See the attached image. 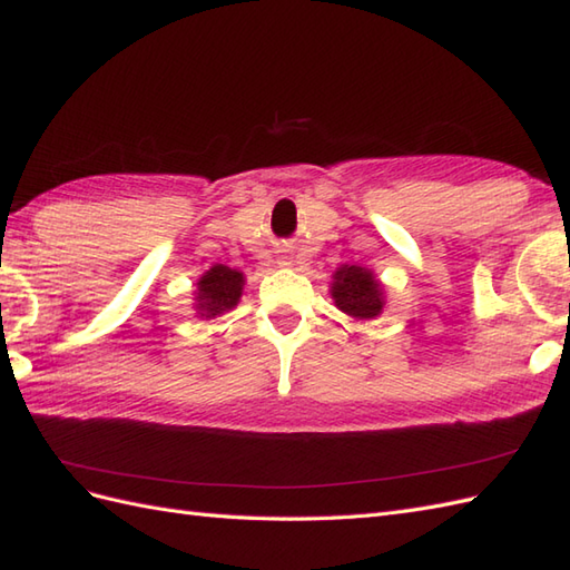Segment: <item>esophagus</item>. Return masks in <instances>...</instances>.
Masks as SVG:
<instances>
[{"label": "esophagus", "mask_w": 570, "mask_h": 570, "mask_svg": "<svg viewBox=\"0 0 570 570\" xmlns=\"http://www.w3.org/2000/svg\"><path fill=\"white\" fill-rule=\"evenodd\" d=\"M279 264H291V262H288V257H282V259H279Z\"/></svg>", "instance_id": "1"}]
</instances>
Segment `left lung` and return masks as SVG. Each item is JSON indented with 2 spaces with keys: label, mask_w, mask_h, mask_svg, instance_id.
Listing matches in <instances>:
<instances>
[{
  "label": "left lung",
  "mask_w": 570,
  "mask_h": 570,
  "mask_svg": "<svg viewBox=\"0 0 570 570\" xmlns=\"http://www.w3.org/2000/svg\"><path fill=\"white\" fill-rule=\"evenodd\" d=\"M330 296L335 306L354 321H376L386 308V286L372 269L360 264H342L335 269Z\"/></svg>",
  "instance_id": "8db88e82"
}]
</instances>
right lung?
Returning <instances> with one entry per match:
<instances>
[{
  "label": "right lung",
  "mask_w": 570,
  "mask_h": 570,
  "mask_svg": "<svg viewBox=\"0 0 570 570\" xmlns=\"http://www.w3.org/2000/svg\"><path fill=\"white\" fill-rule=\"evenodd\" d=\"M245 288V274L240 269H230L225 264H214L196 282L194 291V311L202 321H210L223 313L233 311L240 303Z\"/></svg>",
  "instance_id": "obj_1"
}]
</instances>
